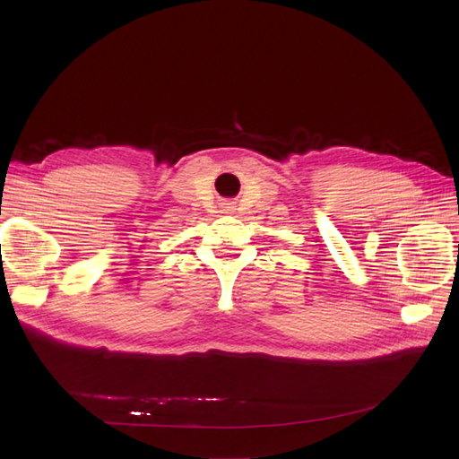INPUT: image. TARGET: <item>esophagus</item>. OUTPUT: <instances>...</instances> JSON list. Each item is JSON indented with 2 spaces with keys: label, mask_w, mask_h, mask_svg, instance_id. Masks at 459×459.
<instances>
[{
  "label": "esophagus",
  "mask_w": 459,
  "mask_h": 459,
  "mask_svg": "<svg viewBox=\"0 0 459 459\" xmlns=\"http://www.w3.org/2000/svg\"><path fill=\"white\" fill-rule=\"evenodd\" d=\"M228 208H230V206H228Z\"/></svg>",
  "instance_id": "34e87169"
}]
</instances>
